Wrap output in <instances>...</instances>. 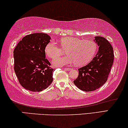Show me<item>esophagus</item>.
I'll list each match as a JSON object with an SVG mask.
<instances>
[{
	"instance_id": "obj_1",
	"label": "esophagus",
	"mask_w": 128,
	"mask_h": 128,
	"mask_svg": "<svg viewBox=\"0 0 128 128\" xmlns=\"http://www.w3.org/2000/svg\"><path fill=\"white\" fill-rule=\"evenodd\" d=\"M64 70H66V71H70V70H71V68H64Z\"/></svg>"
}]
</instances>
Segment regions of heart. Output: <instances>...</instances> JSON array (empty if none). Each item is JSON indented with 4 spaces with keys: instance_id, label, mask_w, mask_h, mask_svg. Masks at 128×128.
Returning a JSON list of instances; mask_svg holds the SVG:
<instances>
[{
    "instance_id": "1",
    "label": "heart",
    "mask_w": 128,
    "mask_h": 128,
    "mask_svg": "<svg viewBox=\"0 0 128 128\" xmlns=\"http://www.w3.org/2000/svg\"><path fill=\"white\" fill-rule=\"evenodd\" d=\"M60 47L54 42L46 45L45 52L51 59L60 56L66 51L68 56L58 58L53 61L55 66H62L75 63L77 66H83L91 60L96 53L97 44L91 40H82L72 37H65L60 40Z\"/></svg>"
}]
</instances>
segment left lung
<instances>
[{
	"mask_svg": "<svg viewBox=\"0 0 128 128\" xmlns=\"http://www.w3.org/2000/svg\"><path fill=\"white\" fill-rule=\"evenodd\" d=\"M95 41L99 46L96 56L88 64L78 69L79 75L74 83L84 91L99 88L107 80L114 60V49L107 40L96 36Z\"/></svg>",
	"mask_w": 128,
	"mask_h": 128,
	"instance_id": "8db88e82",
	"label": "left lung"
}]
</instances>
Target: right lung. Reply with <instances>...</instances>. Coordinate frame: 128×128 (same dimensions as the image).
Segmentation results:
<instances>
[{
  "instance_id": "1",
  "label": "right lung",
  "mask_w": 128,
  "mask_h": 128,
  "mask_svg": "<svg viewBox=\"0 0 128 128\" xmlns=\"http://www.w3.org/2000/svg\"><path fill=\"white\" fill-rule=\"evenodd\" d=\"M50 40V37L46 33H33L23 37L14 48V70L25 89L40 92L53 82L54 70L45 58V52Z\"/></svg>"
}]
</instances>
